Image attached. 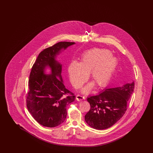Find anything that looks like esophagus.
<instances>
[{"label":"esophagus","instance_id":"1","mask_svg":"<svg viewBox=\"0 0 153 153\" xmlns=\"http://www.w3.org/2000/svg\"><path fill=\"white\" fill-rule=\"evenodd\" d=\"M76 100L78 101H82V100H85V97H83V96H82L79 95V94H78V95H76Z\"/></svg>","mask_w":153,"mask_h":153}]
</instances>
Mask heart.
Returning <instances> with one entry per match:
<instances>
[{
    "label": "heart",
    "instance_id": "heart-1",
    "mask_svg": "<svg viewBox=\"0 0 153 153\" xmlns=\"http://www.w3.org/2000/svg\"><path fill=\"white\" fill-rule=\"evenodd\" d=\"M117 64V59L111 51L103 49H94L85 53L81 62L72 61L68 66V73L70 81L75 88L81 87L86 80L88 73L94 82L82 88V92L91 91L94 83L99 87L105 86L114 73Z\"/></svg>",
    "mask_w": 153,
    "mask_h": 153
}]
</instances>
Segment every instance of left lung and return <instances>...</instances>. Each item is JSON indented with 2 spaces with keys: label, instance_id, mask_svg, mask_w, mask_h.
I'll return each instance as SVG.
<instances>
[{
  "label": "left lung",
  "instance_id": "8db88e82",
  "mask_svg": "<svg viewBox=\"0 0 153 153\" xmlns=\"http://www.w3.org/2000/svg\"><path fill=\"white\" fill-rule=\"evenodd\" d=\"M134 82L117 88H106L87 101L90 109L85 116L88 125L96 130H104L119 120L127 110V101L133 93Z\"/></svg>",
  "mask_w": 153,
  "mask_h": 153
}]
</instances>
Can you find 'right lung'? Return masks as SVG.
<instances>
[{"label": "right lung", "instance_id": "add662e5", "mask_svg": "<svg viewBox=\"0 0 153 153\" xmlns=\"http://www.w3.org/2000/svg\"><path fill=\"white\" fill-rule=\"evenodd\" d=\"M74 42H59L40 52L29 75L27 107L33 118L45 127L62 124L67 116L66 107L75 96L65 88L61 73L62 64L57 57ZM51 72L47 74L46 69ZM71 94V95H68Z\"/></svg>", "mask_w": 153, "mask_h": 153}]
</instances>
